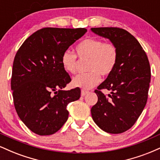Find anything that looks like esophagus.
Here are the masks:
<instances>
[{"label": "esophagus", "mask_w": 160, "mask_h": 160, "mask_svg": "<svg viewBox=\"0 0 160 160\" xmlns=\"http://www.w3.org/2000/svg\"><path fill=\"white\" fill-rule=\"evenodd\" d=\"M88 92L85 91V90H82L81 91V96H85V95L87 94Z\"/></svg>", "instance_id": "obj_1"}]
</instances>
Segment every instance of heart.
<instances>
[{
    "instance_id": "obj_1",
    "label": "heart",
    "mask_w": 160,
    "mask_h": 160,
    "mask_svg": "<svg viewBox=\"0 0 160 160\" xmlns=\"http://www.w3.org/2000/svg\"><path fill=\"white\" fill-rule=\"evenodd\" d=\"M76 53L80 59L88 60L86 70L89 72L78 74L72 80V85L83 90L90 89L100 82L101 76L107 77L114 69L118 58V50L114 43L104 42L100 38L89 37L76 47ZM77 56L71 50L62 54L61 63L66 72H76Z\"/></svg>"
}]
</instances>
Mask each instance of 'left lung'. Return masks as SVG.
Listing matches in <instances>:
<instances>
[{
  "mask_svg": "<svg viewBox=\"0 0 160 160\" xmlns=\"http://www.w3.org/2000/svg\"><path fill=\"white\" fill-rule=\"evenodd\" d=\"M91 30L109 39L118 50L114 69L95 90L98 102L92 108V117L106 132H124L135 123L148 101L151 76L148 58L136 38L124 29L105 27ZM102 89L111 91L112 94L106 97Z\"/></svg>",
  "mask_w": 160,
  "mask_h": 160,
  "instance_id": "obj_1",
  "label": "left lung"
}]
</instances>
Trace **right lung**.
<instances>
[{"mask_svg": "<svg viewBox=\"0 0 160 160\" xmlns=\"http://www.w3.org/2000/svg\"><path fill=\"white\" fill-rule=\"evenodd\" d=\"M86 32L82 28H43L28 37L16 52L11 78L14 106L34 133L58 132L68 118L67 105L80 98V88L62 90L71 79L61 58Z\"/></svg>", "mask_w": 160, "mask_h": 160, "instance_id": "1", "label": "right lung"}]
</instances>
